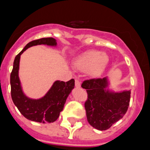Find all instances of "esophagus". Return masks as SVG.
I'll return each instance as SVG.
<instances>
[{"mask_svg":"<svg viewBox=\"0 0 150 150\" xmlns=\"http://www.w3.org/2000/svg\"><path fill=\"white\" fill-rule=\"evenodd\" d=\"M75 86H76V87H80V86H81V81H79V80L78 79H75Z\"/></svg>","mask_w":150,"mask_h":150,"instance_id":"34e87169","label":"esophagus"}]
</instances>
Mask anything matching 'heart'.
Segmentation results:
<instances>
[{
    "label": "heart",
    "mask_w": 150,
    "mask_h": 150,
    "mask_svg": "<svg viewBox=\"0 0 150 150\" xmlns=\"http://www.w3.org/2000/svg\"><path fill=\"white\" fill-rule=\"evenodd\" d=\"M107 55L97 50H91L81 54L75 59L74 67L82 72H88L91 76L102 75L108 64Z\"/></svg>",
    "instance_id": "heart-1"
}]
</instances>
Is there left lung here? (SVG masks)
I'll use <instances>...</instances> for the list:
<instances>
[{"label":"left lung","instance_id":"left-lung-1","mask_svg":"<svg viewBox=\"0 0 150 150\" xmlns=\"http://www.w3.org/2000/svg\"><path fill=\"white\" fill-rule=\"evenodd\" d=\"M107 84L106 78L86 80L81 84L88 94L84 104L88 122L100 131L108 129L123 117L131 98L130 91L120 93L106 91Z\"/></svg>","mask_w":150,"mask_h":150}]
</instances>
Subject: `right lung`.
Here are the masks:
<instances>
[{"mask_svg": "<svg viewBox=\"0 0 150 150\" xmlns=\"http://www.w3.org/2000/svg\"><path fill=\"white\" fill-rule=\"evenodd\" d=\"M40 44L56 46L57 42L53 38L34 40L28 43L16 56L10 76L11 94L13 104L24 117L32 121L45 123L53 122L57 120L64 108L68 95L75 86V80L71 79L66 83L56 81L46 96L37 100L29 99L24 94L18 76L20 55L29 47Z\"/></svg>", "mask_w": 150, "mask_h": 150, "instance_id": "add662e5", "label": "right lung"}]
</instances>
